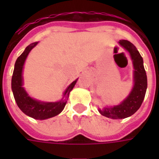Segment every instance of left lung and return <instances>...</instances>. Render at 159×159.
<instances>
[{
  "mask_svg": "<svg viewBox=\"0 0 159 159\" xmlns=\"http://www.w3.org/2000/svg\"><path fill=\"white\" fill-rule=\"evenodd\" d=\"M119 43L130 53L133 59L134 72V86L129 97L118 106L99 110L102 116L111 119H125L132 116L138 111L144 99L147 89V75L144 70L143 58L135 46L128 40H120Z\"/></svg>",
  "mask_w": 159,
  "mask_h": 159,
  "instance_id": "1",
  "label": "left lung"
}]
</instances>
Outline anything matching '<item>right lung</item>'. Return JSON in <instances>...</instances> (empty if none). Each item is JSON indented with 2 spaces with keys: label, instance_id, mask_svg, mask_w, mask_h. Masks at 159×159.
<instances>
[{
  "label": "right lung",
  "instance_id": "right-lung-1",
  "mask_svg": "<svg viewBox=\"0 0 159 159\" xmlns=\"http://www.w3.org/2000/svg\"><path fill=\"white\" fill-rule=\"evenodd\" d=\"M37 43V42H34L27 46L25 51L16 60L11 79V88L17 106L24 113L36 120H46L57 116L64 109L65 105L67 103V98L69 96L70 92L74 87L77 80L72 82L65 91L63 95L65 99L62 98L58 102H41L29 97L22 87V70L29 53Z\"/></svg>",
  "mask_w": 159,
  "mask_h": 159
}]
</instances>
